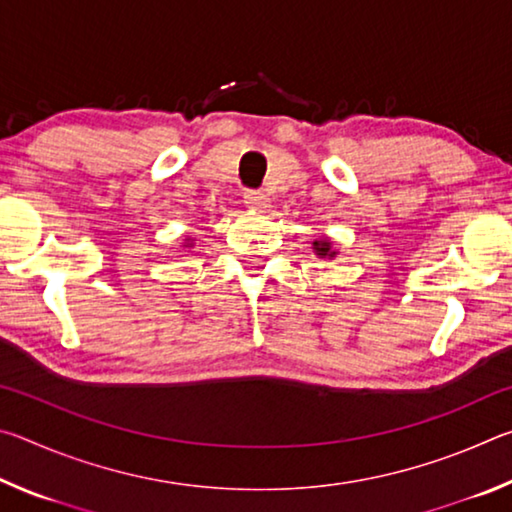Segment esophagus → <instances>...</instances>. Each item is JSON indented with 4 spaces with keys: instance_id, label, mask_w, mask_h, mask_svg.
Returning <instances> with one entry per match:
<instances>
[{
    "instance_id": "34e87169",
    "label": "esophagus",
    "mask_w": 512,
    "mask_h": 512,
    "mask_svg": "<svg viewBox=\"0 0 512 512\" xmlns=\"http://www.w3.org/2000/svg\"><path fill=\"white\" fill-rule=\"evenodd\" d=\"M244 201L248 207H253V210H264L266 207V196L262 192H246Z\"/></svg>"
}]
</instances>
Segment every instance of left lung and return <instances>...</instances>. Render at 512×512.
Instances as JSON below:
<instances>
[{"instance_id": "obj_1", "label": "left lung", "mask_w": 512, "mask_h": 512, "mask_svg": "<svg viewBox=\"0 0 512 512\" xmlns=\"http://www.w3.org/2000/svg\"><path fill=\"white\" fill-rule=\"evenodd\" d=\"M311 248H314V253L320 259H334L336 257V250L332 248V241H329V239H314V241H311Z\"/></svg>"}]
</instances>
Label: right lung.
<instances>
[{"mask_svg":"<svg viewBox=\"0 0 512 512\" xmlns=\"http://www.w3.org/2000/svg\"><path fill=\"white\" fill-rule=\"evenodd\" d=\"M183 246H185V248H192L194 244H192V241H189V239H185V244H183Z\"/></svg>","mask_w":512,"mask_h":512,"instance_id":"add662e5","label":"right lung"}]
</instances>
